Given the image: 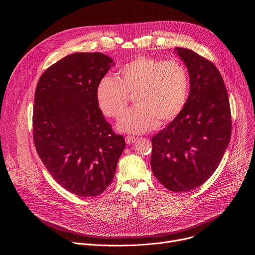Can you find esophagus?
<instances>
[{
    "instance_id": "esophagus-1",
    "label": "esophagus",
    "mask_w": 255,
    "mask_h": 255,
    "mask_svg": "<svg viewBox=\"0 0 255 255\" xmlns=\"http://www.w3.org/2000/svg\"><path fill=\"white\" fill-rule=\"evenodd\" d=\"M136 137L135 136H131V135H128V136H126L125 137V140H126V142H127V144H132V143H134L135 141H136Z\"/></svg>"
}]
</instances>
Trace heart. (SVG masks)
<instances>
[{
  "mask_svg": "<svg viewBox=\"0 0 255 255\" xmlns=\"http://www.w3.org/2000/svg\"><path fill=\"white\" fill-rule=\"evenodd\" d=\"M190 91L186 66L176 59L162 60L139 55L125 63L117 79L105 77L97 85L96 99L101 111L119 119L130 96L137 106L119 122V129L144 133L175 119L185 108Z\"/></svg>",
  "mask_w": 255,
  "mask_h": 255,
  "instance_id": "1",
  "label": "heart"
}]
</instances>
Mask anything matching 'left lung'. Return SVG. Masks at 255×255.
Returning a JSON list of instances; mask_svg holds the SVG:
<instances>
[{
	"instance_id": "1",
	"label": "left lung",
	"mask_w": 255,
	"mask_h": 255,
	"mask_svg": "<svg viewBox=\"0 0 255 255\" xmlns=\"http://www.w3.org/2000/svg\"><path fill=\"white\" fill-rule=\"evenodd\" d=\"M175 50L189 69L191 91L183 111L151 138L150 163L167 190L188 192L202 186L219 165L232 120L228 93L216 65L191 49Z\"/></svg>"
}]
</instances>
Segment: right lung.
I'll list each match as a JSON object with an SVG mask.
<instances>
[{"instance_id":"add662e5","label":"right lung","mask_w":255,"mask_h":255,"mask_svg":"<svg viewBox=\"0 0 255 255\" xmlns=\"http://www.w3.org/2000/svg\"><path fill=\"white\" fill-rule=\"evenodd\" d=\"M111 66L101 52L69 54L43 72L35 91L36 151L56 183L79 197H96L109 187L125 148L96 99Z\"/></svg>"}]
</instances>
